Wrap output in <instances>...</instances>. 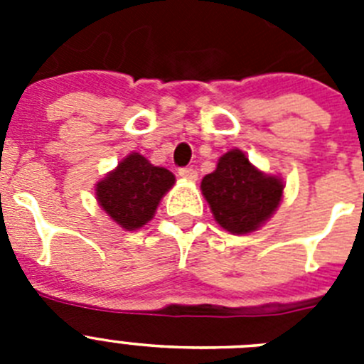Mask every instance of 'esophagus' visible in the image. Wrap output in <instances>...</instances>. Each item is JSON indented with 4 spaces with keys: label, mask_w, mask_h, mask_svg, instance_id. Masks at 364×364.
Instances as JSON below:
<instances>
[{
    "label": "esophagus",
    "mask_w": 364,
    "mask_h": 364,
    "mask_svg": "<svg viewBox=\"0 0 364 364\" xmlns=\"http://www.w3.org/2000/svg\"><path fill=\"white\" fill-rule=\"evenodd\" d=\"M178 175L184 180H189V182H195L198 178V173L193 167H182V169H178Z\"/></svg>",
    "instance_id": "34e87169"
}]
</instances>
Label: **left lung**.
Returning a JSON list of instances; mask_svg holds the SVG:
<instances>
[{"instance_id": "1", "label": "left lung", "mask_w": 364, "mask_h": 364, "mask_svg": "<svg viewBox=\"0 0 364 364\" xmlns=\"http://www.w3.org/2000/svg\"><path fill=\"white\" fill-rule=\"evenodd\" d=\"M200 189L220 228L244 235L259 230L277 211L284 184L279 176L259 171L240 149H231L202 178Z\"/></svg>"}]
</instances>
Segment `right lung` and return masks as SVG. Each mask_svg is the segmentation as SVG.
<instances>
[{
	"label": "right lung",
	"mask_w": 364,
	"mask_h": 364,
	"mask_svg": "<svg viewBox=\"0 0 364 364\" xmlns=\"http://www.w3.org/2000/svg\"><path fill=\"white\" fill-rule=\"evenodd\" d=\"M173 184L175 175L166 167L153 166L140 153H131L96 184V200L120 228L140 230L154 217Z\"/></svg>",
	"instance_id": "1"
}]
</instances>
